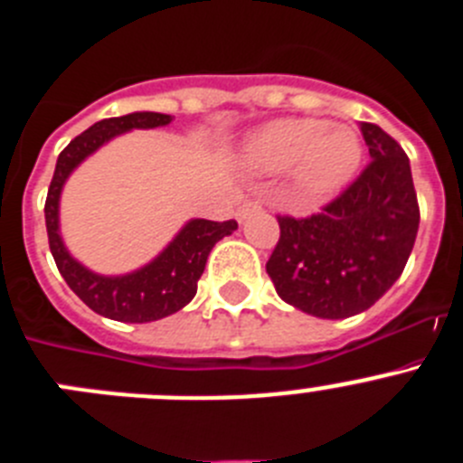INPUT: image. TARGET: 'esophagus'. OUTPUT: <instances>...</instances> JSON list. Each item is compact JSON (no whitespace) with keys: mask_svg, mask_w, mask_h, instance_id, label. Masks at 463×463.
Masks as SVG:
<instances>
[{"mask_svg":"<svg viewBox=\"0 0 463 463\" xmlns=\"http://www.w3.org/2000/svg\"><path fill=\"white\" fill-rule=\"evenodd\" d=\"M257 211H261V202H257V199H245V202L239 206V211H236V215H239V220L243 222L245 218H250L252 213Z\"/></svg>","mask_w":463,"mask_h":463,"instance_id":"obj_1","label":"esophagus"}]
</instances>
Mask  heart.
<instances>
[{
	"label": "heart",
	"mask_w": 463,
	"mask_h": 463,
	"mask_svg": "<svg viewBox=\"0 0 463 463\" xmlns=\"http://www.w3.org/2000/svg\"><path fill=\"white\" fill-rule=\"evenodd\" d=\"M245 157L267 174L294 166L306 194L326 196L354 178L362 165V138L350 125L322 118H282L252 134Z\"/></svg>",
	"instance_id": "heart-1"
}]
</instances>
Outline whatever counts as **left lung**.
<instances>
[{"label":"left lung","instance_id":"1","mask_svg":"<svg viewBox=\"0 0 463 463\" xmlns=\"http://www.w3.org/2000/svg\"><path fill=\"white\" fill-rule=\"evenodd\" d=\"M359 129L369 165L320 213L278 215L267 261L282 301L325 320L371 308L403 273L420 227L408 155L373 122Z\"/></svg>","mask_w":463,"mask_h":463}]
</instances>
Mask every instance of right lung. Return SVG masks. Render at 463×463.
<instances>
[{"instance_id":"right-lung-1","label":"right lung","mask_w":463,"mask_h":463,"mask_svg":"<svg viewBox=\"0 0 463 463\" xmlns=\"http://www.w3.org/2000/svg\"><path fill=\"white\" fill-rule=\"evenodd\" d=\"M171 116L165 113H129L122 118H109L83 134L73 138L67 148L57 157L55 174L46 196V229L48 245H51L52 260L67 280L69 288L94 313L110 317L118 322H153L162 320L166 315L181 310L196 294V282L202 278L206 267L208 252L220 239L229 236L239 224L236 220L227 222H213V220H192L183 227V232L174 239L148 267L134 271L129 276L106 278L88 271L73 260L64 248L60 232H57V206H60V192H62L67 175L99 148L101 143L113 138L116 134L129 129H148V127L169 125Z\"/></svg>"}]
</instances>
